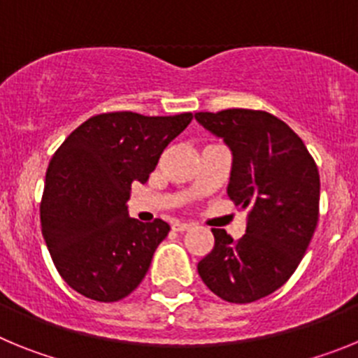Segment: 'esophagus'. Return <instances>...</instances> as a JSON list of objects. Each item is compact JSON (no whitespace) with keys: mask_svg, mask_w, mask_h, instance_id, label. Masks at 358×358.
<instances>
[{"mask_svg":"<svg viewBox=\"0 0 358 358\" xmlns=\"http://www.w3.org/2000/svg\"><path fill=\"white\" fill-rule=\"evenodd\" d=\"M189 227H192V224H188V222H176V224H173V229H176V231H188Z\"/></svg>","mask_w":358,"mask_h":358,"instance_id":"esophagus-1","label":"esophagus"}]
</instances>
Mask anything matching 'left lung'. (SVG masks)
Masks as SVG:
<instances>
[{
    "label": "left lung",
    "mask_w": 358,
    "mask_h": 358,
    "mask_svg": "<svg viewBox=\"0 0 358 358\" xmlns=\"http://www.w3.org/2000/svg\"><path fill=\"white\" fill-rule=\"evenodd\" d=\"M233 152L227 195L248 210L245 235L211 229L215 245L199 262L204 285L227 303H252L294 274L319 220V170L301 138L271 113H197Z\"/></svg>",
    "instance_id": "1"
}]
</instances>
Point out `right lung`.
Wrapping results in <instances>:
<instances>
[{
    "mask_svg": "<svg viewBox=\"0 0 358 358\" xmlns=\"http://www.w3.org/2000/svg\"><path fill=\"white\" fill-rule=\"evenodd\" d=\"M192 113L91 116L57 148L46 170L41 229L62 280L100 303L120 301L143 281L170 226L127 213L131 185L147 182Z\"/></svg>",
    "mask_w": 358,
    "mask_h": 358,
    "instance_id": "add662e5",
    "label": "right lung"
}]
</instances>
